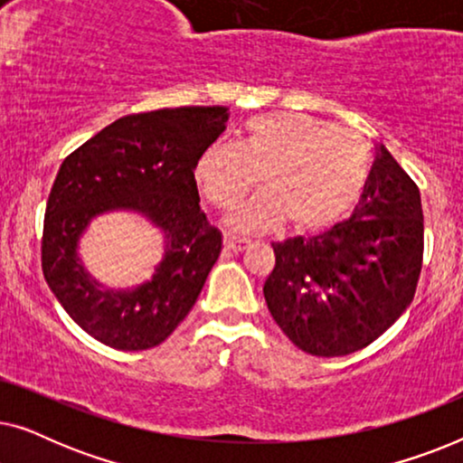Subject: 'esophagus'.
<instances>
[{
	"mask_svg": "<svg viewBox=\"0 0 463 463\" xmlns=\"http://www.w3.org/2000/svg\"><path fill=\"white\" fill-rule=\"evenodd\" d=\"M223 244H225V249H230V250H242L244 246L249 244V240L233 236V233H223Z\"/></svg>",
	"mask_w": 463,
	"mask_h": 463,
	"instance_id": "34e87169",
	"label": "esophagus"
}]
</instances>
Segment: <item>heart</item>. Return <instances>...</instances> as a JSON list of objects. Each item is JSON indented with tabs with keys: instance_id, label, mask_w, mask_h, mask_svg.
I'll use <instances>...</instances> for the list:
<instances>
[{
	"instance_id": "heart-1",
	"label": "heart",
	"mask_w": 463,
	"mask_h": 463,
	"mask_svg": "<svg viewBox=\"0 0 463 463\" xmlns=\"http://www.w3.org/2000/svg\"><path fill=\"white\" fill-rule=\"evenodd\" d=\"M200 192L219 211L252 189L265 194L233 213L240 232H268L284 219L295 232L337 223L363 195L371 156L363 138L303 113H265L244 126L242 143L217 141L194 168Z\"/></svg>"
}]
</instances>
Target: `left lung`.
I'll return each mask as SVG.
<instances>
[{"label": "left lung", "instance_id": "1", "mask_svg": "<svg viewBox=\"0 0 463 463\" xmlns=\"http://www.w3.org/2000/svg\"><path fill=\"white\" fill-rule=\"evenodd\" d=\"M263 287L282 333L312 356L371 345L415 297L423 263V211L415 181L383 145L356 211L320 236L274 242Z\"/></svg>", "mask_w": 463, "mask_h": 463}]
</instances>
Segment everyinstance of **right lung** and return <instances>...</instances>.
<instances>
[{"label":"right lung","instance_id":"obj_1","mask_svg":"<svg viewBox=\"0 0 463 463\" xmlns=\"http://www.w3.org/2000/svg\"><path fill=\"white\" fill-rule=\"evenodd\" d=\"M227 118L219 105L130 113L62 160L43 217L42 271L65 312L100 344L126 352L160 345L194 307L221 252L194 168ZM113 207L147 213L167 233L156 276L132 291L99 289L74 252L87 221Z\"/></svg>","mask_w":463,"mask_h":463}]
</instances>
